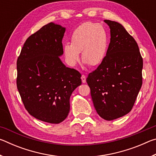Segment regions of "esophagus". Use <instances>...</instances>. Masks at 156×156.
<instances>
[{"mask_svg":"<svg viewBox=\"0 0 156 156\" xmlns=\"http://www.w3.org/2000/svg\"><path fill=\"white\" fill-rule=\"evenodd\" d=\"M81 80H82V82H83V83H86V76L84 75H82Z\"/></svg>","mask_w":156,"mask_h":156,"instance_id":"34e87169","label":"esophagus"}]
</instances>
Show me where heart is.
I'll return each mask as SVG.
<instances>
[{
	"mask_svg": "<svg viewBox=\"0 0 156 156\" xmlns=\"http://www.w3.org/2000/svg\"><path fill=\"white\" fill-rule=\"evenodd\" d=\"M108 47L109 36L103 26L87 22L73 30L71 44H65L63 51L71 65H75L78 61L82 51L83 61L91 67H96L105 60Z\"/></svg>",
	"mask_w": 156,
	"mask_h": 156,
	"instance_id": "obj_1",
	"label": "heart"
}]
</instances>
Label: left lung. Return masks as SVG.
I'll list each match as a JSON object with an SVG mask.
<instances>
[{
    "mask_svg": "<svg viewBox=\"0 0 156 156\" xmlns=\"http://www.w3.org/2000/svg\"><path fill=\"white\" fill-rule=\"evenodd\" d=\"M111 41L105 60L89 73L87 83L97 113L107 120L131 112L142 84L143 60L136 41L123 26L104 20Z\"/></svg>",
    "mask_w": 156,
    "mask_h": 156,
    "instance_id": "8db88e82",
    "label": "left lung"
}]
</instances>
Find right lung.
Listing matches in <instances>:
<instances>
[{"label": "right lung", "mask_w": 156, "mask_h": 156, "mask_svg": "<svg viewBox=\"0 0 156 156\" xmlns=\"http://www.w3.org/2000/svg\"><path fill=\"white\" fill-rule=\"evenodd\" d=\"M65 28L49 23L29 37L17 59L16 85L23 105L36 119L58 124L67 117L81 74L59 56Z\"/></svg>", "instance_id": "right-lung-1"}]
</instances>
